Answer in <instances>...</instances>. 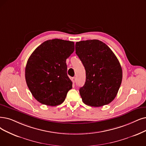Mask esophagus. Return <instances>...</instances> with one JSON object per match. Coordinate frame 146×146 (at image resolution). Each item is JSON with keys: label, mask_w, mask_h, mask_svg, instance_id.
Listing matches in <instances>:
<instances>
[{"label": "esophagus", "mask_w": 146, "mask_h": 146, "mask_svg": "<svg viewBox=\"0 0 146 146\" xmlns=\"http://www.w3.org/2000/svg\"><path fill=\"white\" fill-rule=\"evenodd\" d=\"M72 83L74 84L75 83V81H76V78H75V77H72Z\"/></svg>", "instance_id": "34e87169"}]
</instances>
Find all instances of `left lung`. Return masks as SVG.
Segmentation results:
<instances>
[{
    "label": "left lung",
    "mask_w": 146,
    "mask_h": 146,
    "mask_svg": "<svg viewBox=\"0 0 146 146\" xmlns=\"http://www.w3.org/2000/svg\"><path fill=\"white\" fill-rule=\"evenodd\" d=\"M75 51L86 70V82L79 90L83 102L95 107L112 102L122 80L117 57L108 45L97 39L77 42Z\"/></svg>",
    "instance_id": "1"
}]
</instances>
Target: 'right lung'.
Listing matches in <instances>:
<instances>
[{"instance_id": "right-lung-1", "label": "right lung", "mask_w": 146, "mask_h": 146, "mask_svg": "<svg viewBox=\"0 0 146 146\" xmlns=\"http://www.w3.org/2000/svg\"><path fill=\"white\" fill-rule=\"evenodd\" d=\"M74 51V42L54 39L44 42L29 57L25 69L26 81L38 102L56 106L65 101L72 87L67 75L66 60Z\"/></svg>"}]
</instances>
